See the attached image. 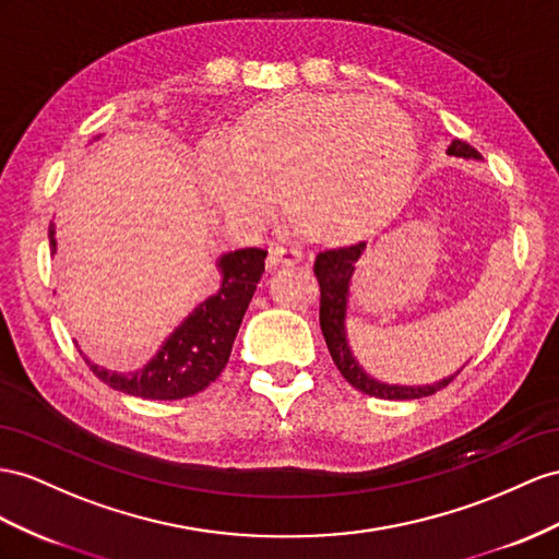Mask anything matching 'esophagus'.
<instances>
[{
  "instance_id": "34e87169",
  "label": "esophagus",
  "mask_w": 559,
  "mask_h": 559,
  "mask_svg": "<svg viewBox=\"0 0 559 559\" xmlns=\"http://www.w3.org/2000/svg\"><path fill=\"white\" fill-rule=\"evenodd\" d=\"M302 260H305V254L299 252V250H290V248H283V246H271V248H269L266 266H269V269L293 266V264H299Z\"/></svg>"
}]
</instances>
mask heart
<instances>
[{"instance_id":"1","label":"heart","mask_w":559,"mask_h":559,"mask_svg":"<svg viewBox=\"0 0 559 559\" xmlns=\"http://www.w3.org/2000/svg\"><path fill=\"white\" fill-rule=\"evenodd\" d=\"M416 160L411 122L382 98L288 94L240 112L207 148L203 181L236 222H264L278 193L299 234L347 246L396 217Z\"/></svg>"}]
</instances>
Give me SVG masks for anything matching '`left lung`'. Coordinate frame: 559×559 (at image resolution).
Returning <instances> with one entry per match:
<instances>
[{
	"label": "left lung",
	"mask_w": 559,
	"mask_h": 559,
	"mask_svg": "<svg viewBox=\"0 0 559 559\" xmlns=\"http://www.w3.org/2000/svg\"><path fill=\"white\" fill-rule=\"evenodd\" d=\"M447 153L455 157H467V160H481L479 151L472 148L469 143L461 139H453ZM364 250H366V242H359V246H352V248L328 250V252H321L317 257V264H313V274H317L321 285V311H319L321 331L325 337L328 352H331L342 378H345L352 388L361 390L364 394L380 396V399H423V396L435 394L441 388H447V384L461 373V370H455L453 376L432 384H390L368 376L364 366L359 364V359L354 356L349 347V337H347V311H349V290H352L356 262L361 260Z\"/></svg>",
	"instance_id": "obj_1"
}]
</instances>
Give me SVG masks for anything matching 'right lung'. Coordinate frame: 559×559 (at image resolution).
Instances as JSON below:
<instances>
[{
  "label": "right lung",
  "instance_id": "right-lung-1",
  "mask_svg": "<svg viewBox=\"0 0 559 559\" xmlns=\"http://www.w3.org/2000/svg\"><path fill=\"white\" fill-rule=\"evenodd\" d=\"M98 139V136H96ZM94 139V141H96ZM49 248L56 252V224H49ZM262 248H240L217 257L219 290L203 299L175 331H171L153 359L132 373H118L90 361L96 378L112 390L141 399L171 402L203 392L219 378L234 340L246 317L250 299L264 274Z\"/></svg>",
  "mask_w": 559,
  "mask_h": 559
}]
</instances>
